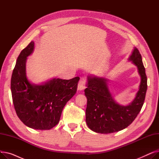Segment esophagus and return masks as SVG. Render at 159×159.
Returning <instances> with one entry per match:
<instances>
[{
    "mask_svg": "<svg viewBox=\"0 0 159 159\" xmlns=\"http://www.w3.org/2000/svg\"><path fill=\"white\" fill-rule=\"evenodd\" d=\"M86 88V82L84 79H81L78 84V89L80 91L84 90Z\"/></svg>",
    "mask_w": 159,
    "mask_h": 159,
    "instance_id": "obj_1",
    "label": "esophagus"
}]
</instances>
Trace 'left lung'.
I'll list each match as a JSON object with an SVG mask.
<instances>
[{"instance_id":"obj_1","label":"left lung","mask_w":159,"mask_h":159,"mask_svg":"<svg viewBox=\"0 0 159 159\" xmlns=\"http://www.w3.org/2000/svg\"><path fill=\"white\" fill-rule=\"evenodd\" d=\"M128 61L137 66L140 77L139 91L135 98L128 105L116 102L105 77L90 75L88 76L86 122L88 128L96 133H111L127 128L135 119L144 104L147 91V77L137 48H134Z\"/></svg>"}]
</instances>
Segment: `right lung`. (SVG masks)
<instances>
[{"label": "right lung", "mask_w": 159, "mask_h": 159, "mask_svg": "<svg viewBox=\"0 0 159 159\" xmlns=\"http://www.w3.org/2000/svg\"><path fill=\"white\" fill-rule=\"evenodd\" d=\"M34 48L31 41L16 59L11 79L13 102L16 115L26 126L50 129L59 122L64 107L76 93L80 78H53L39 84L31 83L26 76V64Z\"/></svg>", "instance_id": "obj_1"}]
</instances>
